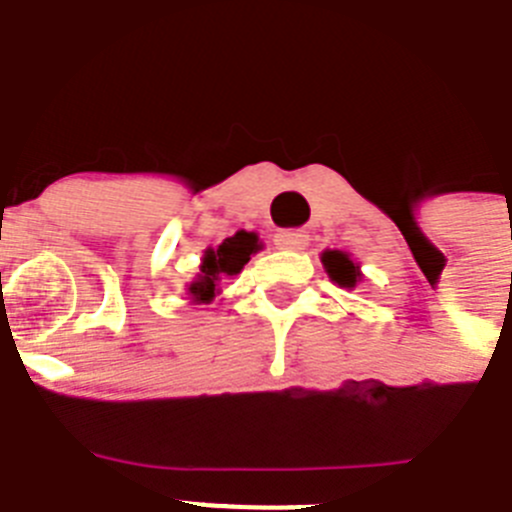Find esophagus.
Returning <instances> with one entry per match:
<instances>
[{
	"label": "esophagus",
	"mask_w": 512,
	"mask_h": 512,
	"mask_svg": "<svg viewBox=\"0 0 512 512\" xmlns=\"http://www.w3.org/2000/svg\"><path fill=\"white\" fill-rule=\"evenodd\" d=\"M275 245L280 250H303L308 245V234L301 229H283V232L275 234Z\"/></svg>",
	"instance_id": "esophagus-1"
}]
</instances>
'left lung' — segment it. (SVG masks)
<instances>
[{
	"label": "left lung",
	"instance_id": "obj_1",
	"mask_svg": "<svg viewBox=\"0 0 512 512\" xmlns=\"http://www.w3.org/2000/svg\"><path fill=\"white\" fill-rule=\"evenodd\" d=\"M321 262H324V270L331 280H334L339 288L354 290L357 283L362 280V270H359L357 262L352 260L349 252L342 250H324L321 252Z\"/></svg>",
	"mask_w": 512,
	"mask_h": 512
}]
</instances>
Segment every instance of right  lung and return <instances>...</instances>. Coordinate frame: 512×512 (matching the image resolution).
<instances>
[{
  "instance_id": "add662e5",
  "label": "right lung",
  "mask_w": 512,
  "mask_h": 512,
  "mask_svg": "<svg viewBox=\"0 0 512 512\" xmlns=\"http://www.w3.org/2000/svg\"><path fill=\"white\" fill-rule=\"evenodd\" d=\"M262 250V242L257 232L239 229L237 234L227 237L219 247H206L201 257L199 275L186 285V296L191 303H211L222 288L219 283L232 275L242 273V267L250 262L255 252Z\"/></svg>"
}]
</instances>
